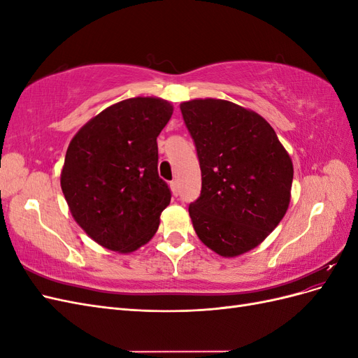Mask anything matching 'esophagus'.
I'll return each mask as SVG.
<instances>
[{"instance_id":"1","label":"esophagus","mask_w":358,"mask_h":358,"mask_svg":"<svg viewBox=\"0 0 358 358\" xmlns=\"http://www.w3.org/2000/svg\"><path fill=\"white\" fill-rule=\"evenodd\" d=\"M170 189L173 192V196H178V194H179V182L178 180H171L170 182Z\"/></svg>"}]
</instances>
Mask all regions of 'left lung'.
<instances>
[{
  "instance_id": "obj_1",
  "label": "left lung",
  "mask_w": 358,
  "mask_h": 358,
  "mask_svg": "<svg viewBox=\"0 0 358 358\" xmlns=\"http://www.w3.org/2000/svg\"><path fill=\"white\" fill-rule=\"evenodd\" d=\"M196 142L201 194L189 204L199 239L224 258L257 248L285 216L292 161L257 112L220 99L180 103Z\"/></svg>"
}]
</instances>
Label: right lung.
<instances>
[{"label":"right lung","instance_id":"right-lung-1","mask_svg":"<svg viewBox=\"0 0 358 358\" xmlns=\"http://www.w3.org/2000/svg\"><path fill=\"white\" fill-rule=\"evenodd\" d=\"M173 115L158 96H134L91 117L69 145L61 189L74 221L109 251L131 254L158 230L170 203L157 137Z\"/></svg>","mask_w":358,"mask_h":358}]
</instances>
